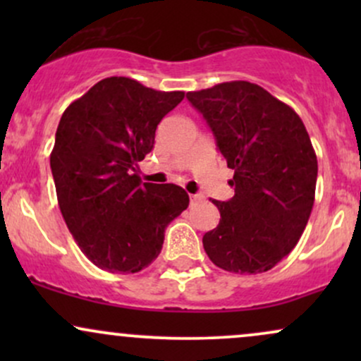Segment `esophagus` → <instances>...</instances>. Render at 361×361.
Listing matches in <instances>:
<instances>
[{
	"label": "esophagus",
	"mask_w": 361,
	"mask_h": 361,
	"mask_svg": "<svg viewBox=\"0 0 361 361\" xmlns=\"http://www.w3.org/2000/svg\"><path fill=\"white\" fill-rule=\"evenodd\" d=\"M202 198H204V195H200V193L190 195V202H192V204H197V202H200Z\"/></svg>",
	"instance_id": "34e87169"
}]
</instances>
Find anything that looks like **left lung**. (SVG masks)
<instances>
[{
  "label": "left lung",
  "mask_w": 361,
  "mask_h": 361,
  "mask_svg": "<svg viewBox=\"0 0 361 361\" xmlns=\"http://www.w3.org/2000/svg\"><path fill=\"white\" fill-rule=\"evenodd\" d=\"M186 98L234 169V197L212 200L221 221L205 233L204 250L226 271L271 270L299 243L312 212L317 157L304 122L255 82H221Z\"/></svg>",
  "instance_id": "left-lung-1"
}]
</instances>
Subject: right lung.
<instances>
[{
  "mask_svg": "<svg viewBox=\"0 0 361 361\" xmlns=\"http://www.w3.org/2000/svg\"><path fill=\"white\" fill-rule=\"evenodd\" d=\"M185 98L111 76L62 114L51 154L57 202L74 241L110 273H137L161 252L164 231L188 207L173 183H142L135 168L157 123Z\"/></svg>",
  "mask_w": 361,
  "mask_h": 361,
  "instance_id": "add662e5",
  "label": "right lung"
}]
</instances>
